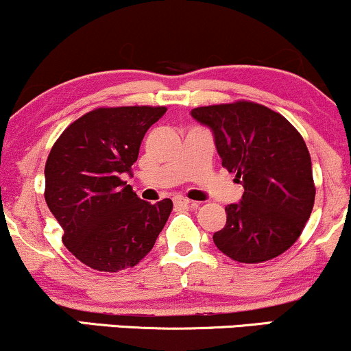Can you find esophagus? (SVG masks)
<instances>
[{"label":"esophagus","mask_w":351,"mask_h":351,"mask_svg":"<svg viewBox=\"0 0 351 351\" xmlns=\"http://www.w3.org/2000/svg\"><path fill=\"white\" fill-rule=\"evenodd\" d=\"M175 206H196L195 201L183 198V196H176L175 198Z\"/></svg>","instance_id":"obj_1"}]
</instances>
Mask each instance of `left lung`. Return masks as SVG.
<instances>
[{
	"mask_svg": "<svg viewBox=\"0 0 351 351\" xmlns=\"http://www.w3.org/2000/svg\"><path fill=\"white\" fill-rule=\"evenodd\" d=\"M193 119L215 134L223 167L244 186L239 204L226 206V226L213 241L232 261L259 264L299 239L315 201L307 145L297 128L251 100L196 107Z\"/></svg>",
	"mask_w": 351,
	"mask_h": 351,
	"instance_id": "1",
	"label": "left lung"
}]
</instances>
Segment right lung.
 I'll return each instance as SVG.
<instances>
[{
	"label": "right lung",
	"mask_w": 351,
	"mask_h": 351,
	"mask_svg": "<svg viewBox=\"0 0 351 351\" xmlns=\"http://www.w3.org/2000/svg\"><path fill=\"white\" fill-rule=\"evenodd\" d=\"M158 106L99 107L72 122L52 145L44 198L62 228V243L87 267L119 272L152 251L173 203L140 199L127 181Z\"/></svg>",
	"instance_id": "add662e5"
}]
</instances>
